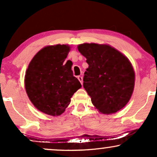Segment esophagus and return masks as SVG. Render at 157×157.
I'll use <instances>...</instances> for the list:
<instances>
[{
	"label": "esophagus",
	"mask_w": 157,
	"mask_h": 157,
	"mask_svg": "<svg viewBox=\"0 0 157 157\" xmlns=\"http://www.w3.org/2000/svg\"><path fill=\"white\" fill-rule=\"evenodd\" d=\"M77 78H78V81H80V82H81V84H82V83H83V78H82V76H78V77H77Z\"/></svg>",
	"instance_id": "1"
}]
</instances>
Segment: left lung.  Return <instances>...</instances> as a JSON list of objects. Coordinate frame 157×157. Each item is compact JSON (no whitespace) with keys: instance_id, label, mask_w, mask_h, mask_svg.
<instances>
[{"instance_id":"obj_1","label":"left lung","mask_w":157,"mask_h":157,"mask_svg":"<svg viewBox=\"0 0 157 157\" xmlns=\"http://www.w3.org/2000/svg\"><path fill=\"white\" fill-rule=\"evenodd\" d=\"M78 50L89 68L84 73L83 88L100 113H117L126 106L134 89L135 73L128 58L107 44L84 43Z\"/></svg>"}]
</instances>
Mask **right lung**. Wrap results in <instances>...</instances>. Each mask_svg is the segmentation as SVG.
I'll use <instances>...</instances> for the list:
<instances>
[{"mask_svg": "<svg viewBox=\"0 0 157 157\" xmlns=\"http://www.w3.org/2000/svg\"><path fill=\"white\" fill-rule=\"evenodd\" d=\"M71 47L47 46L38 51L29 64L25 75L28 96L38 111L60 116L67 108L71 98L81 87L73 76L71 66L64 63Z\"/></svg>", "mask_w": 157, "mask_h": 157, "instance_id": "1", "label": "right lung"}]
</instances>
